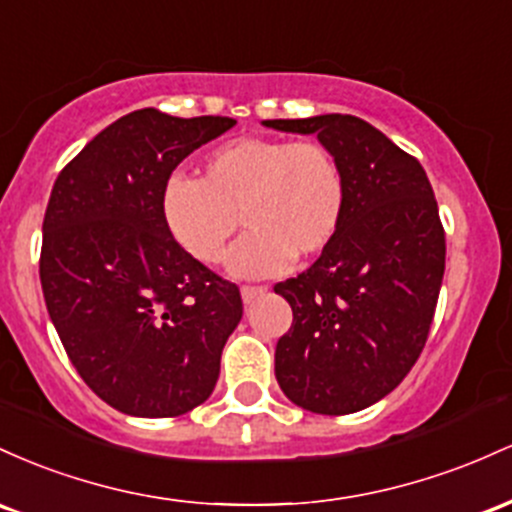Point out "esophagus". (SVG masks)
Returning a JSON list of instances; mask_svg holds the SVG:
<instances>
[{"label": "esophagus", "mask_w": 512, "mask_h": 512, "mask_svg": "<svg viewBox=\"0 0 512 512\" xmlns=\"http://www.w3.org/2000/svg\"><path fill=\"white\" fill-rule=\"evenodd\" d=\"M266 290V285H241V300H244V304H251L256 297L266 295Z\"/></svg>", "instance_id": "esophagus-1"}]
</instances>
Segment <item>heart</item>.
Returning <instances> with one entry per match:
<instances>
[{
	"mask_svg": "<svg viewBox=\"0 0 512 512\" xmlns=\"http://www.w3.org/2000/svg\"><path fill=\"white\" fill-rule=\"evenodd\" d=\"M346 208V181L321 142L239 137L205 159L203 179L171 176L162 191V217L171 237L195 261L225 256L239 217L249 234L229 254L237 275L285 271L290 256L324 251Z\"/></svg>",
	"mask_w": 512,
	"mask_h": 512,
	"instance_id": "b5f03b06",
	"label": "heart"
}]
</instances>
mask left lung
<instances>
[{
  "label": "left lung",
  "mask_w": 512,
  "mask_h": 512,
  "mask_svg": "<svg viewBox=\"0 0 512 512\" xmlns=\"http://www.w3.org/2000/svg\"><path fill=\"white\" fill-rule=\"evenodd\" d=\"M317 135L346 181L336 237L297 278L275 285L292 326L275 346V380L324 416L363 411L396 389L428 341L445 273V229L416 157L363 118L263 120Z\"/></svg>",
  "instance_id": "left-lung-1"
}]
</instances>
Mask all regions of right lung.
Masks as SVG:
<instances>
[{"label": "right lung", "mask_w": 512, "mask_h": 512, "mask_svg": "<svg viewBox=\"0 0 512 512\" xmlns=\"http://www.w3.org/2000/svg\"><path fill=\"white\" fill-rule=\"evenodd\" d=\"M234 125L132 111L101 130L50 193L45 307L91 392L128 416L171 418L203 404L244 314L239 287L186 254L162 217L171 171Z\"/></svg>", "instance_id": "obj_1"}]
</instances>
